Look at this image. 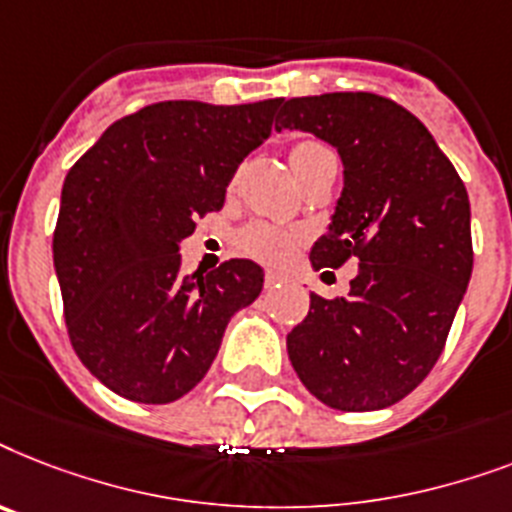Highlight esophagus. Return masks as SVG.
I'll list each match as a JSON object with an SVG mask.
<instances>
[{
    "instance_id": "esophagus-1",
    "label": "esophagus",
    "mask_w": 512,
    "mask_h": 512,
    "mask_svg": "<svg viewBox=\"0 0 512 512\" xmlns=\"http://www.w3.org/2000/svg\"><path fill=\"white\" fill-rule=\"evenodd\" d=\"M282 280H285V277H282L280 272H267V275H264V285H267V288H277Z\"/></svg>"
}]
</instances>
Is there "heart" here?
Returning a JSON list of instances; mask_svg holds the SVG:
<instances>
[{
    "instance_id": "1",
    "label": "heart",
    "mask_w": 512,
    "mask_h": 512,
    "mask_svg": "<svg viewBox=\"0 0 512 512\" xmlns=\"http://www.w3.org/2000/svg\"><path fill=\"white\" fill-rule=\"evenodd\" d=\"M325 155H333V150L314 140H301L290 147V163H293L296 174H301L309 163H314L317 158H325ZM298 240H301V232L269 222L248 224L235 237L237 248L245 256L264 261V264H282V261H288L293 248L298 245Z\"/></svg>"
}]
</instances>
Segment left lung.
I'll return each instance as SVG.
<instances>
[{
  "label": "left lung",
  "instance_id": "left-lung-1",
  "mask_svg": "<svg viewBox=\"0 0 512 512\" xmlns=\"http://www.w3.org/2000/svg\"><path fill=\"white\" fill-rule=\"evenodd\" d=\"M280 105L277 132H312L343 161L341 200L312 267L333 275L357 261L349 296L312 293L288 333L290 365L333 410H383L444 351L473 269L468 192L431 132L388 97L333 92Z\"/></svg>",
  "mask_w": 512,
  "mask_h": 512
}]
</instances>
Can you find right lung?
<instances>
[{"label":"right lung","instance_id":"add662e5","mask_svg":"<svg viewBox=\"0 0 512 512\" xmlns=\"http://www.w3.org/2000/svg\"><path fill=\"white\" fill-rule=\"evenodd\" d=\"M280 102H153L110 124L68 171L52 235L65 327L118 396L177 402L203 380L232 314L259 298V264L185 275L179 243L224 206Z\"/></svg>","mask_w":512,"mask_h":512}]
</instances>
